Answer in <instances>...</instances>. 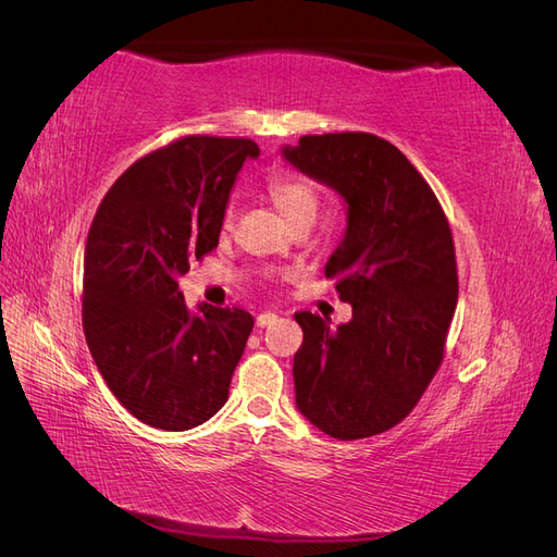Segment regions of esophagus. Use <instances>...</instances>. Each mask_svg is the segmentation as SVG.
<instances>
[{"label":"esophagus","mask_w":557,"mask_h":557,"mask_svg":"<svg viewBox=\"0 0 557 557\" xmlns=\"http://www.w3.org/2000/svg\"><path fill=\"white\" fill-rule=\"evenodd\" d=\"M276 313L274 311H264V313H260L258 318H256V325L258 327H269V325H274L276 323Z\"/></svg>","instance_id":"esophagus-1"}]
</instances>
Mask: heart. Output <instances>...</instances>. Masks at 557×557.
Here are the masks:
<instances>
[{
    "label": "heart",
    "mask_w": 557,
    "mask_h": 557,
    "mask_svg": "<svg viewBox=\"0 0 557 557\" xmlns=\"http://www.w3.org/2000/svg\"><path fill=\"white\" fill-rule=\"evenodd\" d=\"M269 195L285 215V221L295 223L297 218H315L320 207V195L315 185L299 174H281L269 183ZM225 227L232 225V209L225 213Z\"/></svg>",
    "instance_id": "heart-1"
}]
</instances>
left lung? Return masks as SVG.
Masks as SVG:
<instances>
[{
  "mask_svg": "<svg viewBox=\"0 0 557 557\" xmlns=\"http://www.w3.org/2000/svg\"><path fill=\"white\" fill-rule=\"evenodd\" d=\"M281 156L346 205V232L325 276L352 318L295 313V404L311 425L352 442L395 428L444 360L458 305L446 215L425 178L391 141L367 132L313 134Z\"/></svg>",
  "mask_w": 557,
  "mask_h": 557,
  "instance_id": "obj_1",
  "label": "left lung"
}]
</instances>
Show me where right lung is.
Segmentation results:
<instances>
[{"label": "right lung", "instance_id": "right-lung-1", "mask_svg": "<svg viewBox=\"0 0 557 557\" xmlns=\"http://www.w3.org/2000/svg\"><path fill=\"white\" fill-rule=\"evenodd\" d=\"M250 139L185 137L117 178L83 258V330L109 391L141 423L183 432L230 395L252 315L185 307L178 278L218 246Z\"/></svg>", "mask_w": 557, "mask_h": 557}]
</instances>
